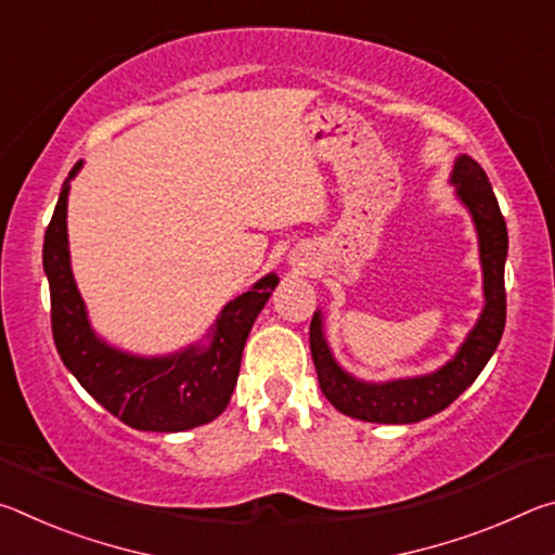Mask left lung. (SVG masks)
Here are the masks:
<instances>
[{
    "label": "left lung",
    "mask_w": 555,
    "mask_h": 555,
    "mask_svg": "<svg viewBox=\"0 0 555 555\" xmlns=\"http://www.w3.org/2000/svg\"><path fill=\"white\" fill-rule=\"evenodd\" d=\"M460 201L473 212L477 234H480V259L485 271V311L467 335L465 345L450 360L426 377L397 379L387 384H364L337 367L323 337L321 313L311 321V354L318 382L325 399L345 416L370 421V424H416L450 406L477 374L490 362L492 352L502 340L506 323V291L504 261L509 237L506 222L494 198V191L482 166L469 156H460L453 171Z\"/></svg>",
    "instance_id": "1"
}]
</instances>
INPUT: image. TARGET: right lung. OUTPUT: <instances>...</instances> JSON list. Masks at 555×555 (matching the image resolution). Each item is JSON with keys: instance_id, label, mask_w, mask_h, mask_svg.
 Instances as JSON below:
<instances>
[{"instance_id": "obj_1", "label": "right lung", "mask_w": 555, "mask_h": 555, "mask_svg": "<svg viewBox=\"0 0 555 555\" xmlns=\"http://www.w3.org/2000/svg\"><path fill=\"white\" fill-rule=\"evenodd\" d=\"M82 162L73 166L70 178ZM63 183L43 237V269L51 288V331L65 367L112 416L137 430L176 434L218 418L240 377L242 350L257 315L279 284L274 274L222 308L210 347H188L173 357H134L98 340L73 281Z\"/></svg>"}]
</instances>
